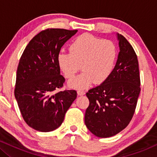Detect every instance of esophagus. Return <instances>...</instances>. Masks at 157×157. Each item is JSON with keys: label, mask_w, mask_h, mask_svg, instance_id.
Instances as JSON below:
<instances>
[{"label": "esophagus", "mask_w": 157, "mask_h": 157, "mask_svg": "<svg viewBox=\"0 0 157 157\" xmlns=\"http://www.w3.org/2000/svg\"><path fill=\"white\" fill-rule=\"evenodd\" d=\"M77 92L79 96H82V95L85 94V91H82V90H77Z\"/></svg>", "instance_id": "obj_1"}]
</instances>
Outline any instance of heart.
Masks as SVG:
<instances>
[{
  "mask_svg": "<svg viewBox=\"0 0 157 157\" xmlns=\"http://www.w3.org/2000/svg\"><path fill=\"white\" fill-rule=\"evenodd\" d=\"M70 52H60L57 63L67 78L75 76L81 65L83 71L73 80H69L70 88L83 89L94 82L102 83L113 71L117 58V48L109 40L97 38L90 34H83L71 43Z\"/></svg>",
  "mask_w": 157,
  "mask_h": 157,
  "instance_id": "b5f03b06",
  "label": "heart"
}]
</instances>
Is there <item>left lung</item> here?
<instances>
[{
    "label": "left lung",
    "instance_id": "obj_1",
    "mask_svg": "<svg viewBox=\"0 0 157 157\" xmlns=\"http://www.w3.org/2000/svg\"><path fill=\"white\" fill-rule=\"evenodd\" d=\"M120 52L109 78L89 90V105L85 124L95 136L107 138L127 127L134 115L140 93L137 57L128 41L117 34Z\"/></svg>",
    "mask_w": 157,
    "mask_h": 157
}]
</instances>
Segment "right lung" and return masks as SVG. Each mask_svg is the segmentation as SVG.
I'll list each match as a JSON object with an SVG mask.
<instances>
[{
	"label": "right lung",
	"instance_id": "add662e5",
	"mask_svg": "<svg viewBox=\"0 0 157 157\" xmlns=\"http://www.w3.org/2000/svg\"><path fill=\"white\" fill-rule=\"evenodd\" d=\"M77 30L48 29L32 38L23 51L16 75L15 97L23 120L35 130L49 132L60 127L77 97L75 90L62 88L57 56Z\"/></svg>",
	"mask_w": 157,
	"mask_h": 157
}]
</instances>
